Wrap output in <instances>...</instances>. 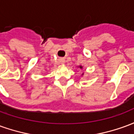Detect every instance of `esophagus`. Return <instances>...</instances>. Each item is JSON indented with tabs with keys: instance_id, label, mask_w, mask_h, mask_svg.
Returning <instances> with one entry per match:
<instances>
[{
	"instance_id": "1",
	"label": "esophagus",
	"mask_w": 134,
	"mask_h": 134,
	"mask_svg": "<svg viewBox=\"0 0 134 134\" xmlns=\"http://www.w3.org/2000/svg\"><path fill=\"white\" fill-rule=\"evenodd\" d=\"M62 64H63V63H64V60H62Z\"/></svg>"
}]
</instances>
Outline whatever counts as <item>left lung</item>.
I'll return each instance as SVG.
<instances>
[{
	"label": "left lung",
	"instance_id": "8db88e82",
	"mask_svg": "<svg viewBox=\"0 0 134 134\" xmlns=\"http://www.w3.org/2000/svg\"><path fill=\"white\" fill-rule=\"evenodd\" d=\"M80 68H82V67H80Z\"/></svg>",
	"mask_w": 134,
	"mask_h": 134
}]
</instances>
